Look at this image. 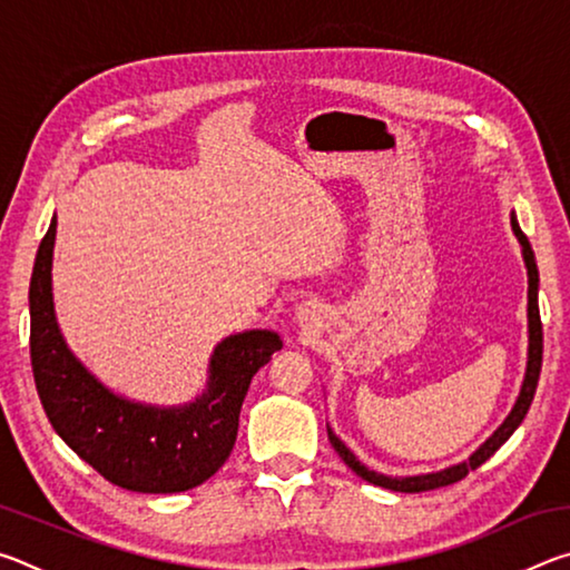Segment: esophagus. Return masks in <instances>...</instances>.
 Returning <instances> with one entry per match:
<instances>
[{
	"mask_svg": "<svg viewBox=\"0 0 570 570\" xmlns=\"http://www.w3.org/2000/svg\"><path fill=\"white\" fill-rule=\"evenodd\" d=\"M316 316H320V308H316V304L306 302V304L298 306V320H302V322H312L314 324Z\"/></svg>",
	"mask_w": 570,
	"mask_h": 570,
	"instance_id": "esophagus-1",
	"label": "esophagus"
}]
</instances>
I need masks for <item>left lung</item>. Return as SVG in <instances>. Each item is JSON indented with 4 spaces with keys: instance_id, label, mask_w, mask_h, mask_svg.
Returning <instances> with one entry per match:
<instances>
[{
    "instance_id": "left-lung-1",
    "label": "left lung",
    "mask_w": 570,
    "mask_h": 570,
    "mask_svg": "<svg viewBox=\"0 0 570 570\" xmlns=\"http://www.w3.org/2000/svg\"><path fill=\"white\" fill-rule=\"evenodd\" d=\"M510 226H513V234L518 236L520 246H523V262H525V268H528V366H525L523 387H520V394H518V400L513 404V410H510L505 422L500 424V428L493 432V435H490L485 442H482V445L475 452H472L468 460H462V462H458V465L445 468V470H440V472H428V475H412V478L380 475V472H374V470H370L366 465H362V462L354 458V452L346 448L344 442L336 438L330 428H326V432H330L332 448L340 452V458L362 480L372 482V485L394 490V493H424V490H435V488L452 485V482H458V480L465 478L470 470L480 468L488 458H493L495 450L503 445V442L518 430V424L523 422V417L528 414L530 402H533L535 387H538L540 364H543V324H540V312H538V266H535L533 248H530L525 234H523V230H520L518 220H515V214L510 216Z\"/></svg>"
}]
</instances>
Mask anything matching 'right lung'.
<instances>
[{"label": "right lung", "mask_w": 570, "mask_h": 570, "mask_svg": "<svg viewBox=\"0 0 570 570\" xmlns=\"http://www.w3.org/2000/svg\"><path fill=\"white\" fill-rule=\"evenodd\" d=\"M57 218L40 244L30 282V356L47 420L112 485L132 493H183L228 460L240 404L254 374L282 350L276 332L250 330L220 342L208 387L183 407H150L112 394L67 350L52 304Z\"/></svg>", "instance_id": "obj_1"}]
</instances>
